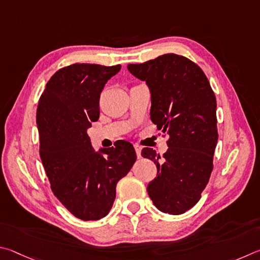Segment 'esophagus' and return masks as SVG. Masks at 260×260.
<instances>
[{"label":"esophagus","instance_id":"obj_1","mask_svg":"<svg viewBox=\"0 0 260 260\" xmlns=\"http://www.w3.org/2000/svg\"><path fill=\"white\" fill-rule=\"evenodd\" d=\"M135 151H136V154H137L138 158L142 157V147H140L139 145H135Z\"/></svg>","mask_w":260,"mask_h":260}]
</instances>
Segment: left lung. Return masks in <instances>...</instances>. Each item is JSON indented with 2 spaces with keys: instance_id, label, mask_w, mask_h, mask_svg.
<instances>
[{
  "instance_id": "left-lung-1",
  "label": "left lung",
  "mask_w": 260,
  "mask_h": 260,
  "mask_svg": "<svg viewBox=\"0 0 260 260\" xmlns=\"http://www.w3.org/2000/svg\"><path fill=\"white\" fill-rule=\"evenodd\" d=\"M127 70L146 82L151 92V120L169 136L160 156L145 147L142 156L156 165L155 179L147 186L158 210L181 215L201 199L210 178L218 140L217 103L206 74L186 57L167 53Z\"/></svg>"
}]
</instances>
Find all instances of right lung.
I'll return each mask as SVG.
<instances>
[{
  "instance_id": "right-lung-1",
  "label": "right lung",
  "mask_w": 260,
  "mask_h": 260,
  "mask_svg": "<svg viewBox=\"0 0 260 260\" xmlns=\"http://www.w3.org/2000/svg\"><path fill=\"white\" fill-rule=\"evenodd\" d=\"M121 65L73 63L51 76L39 100L40 156L51 189L72 215L98 220L108 215L116 184L136 162L135 148L118 140L95 152L86 130L99 118V98Z\"/></svg>"
}]
</instances>
